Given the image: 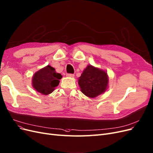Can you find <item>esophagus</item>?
<instances>
[{
	"label": "esophagus",
	"instance_id": "1",
	"mask_svg": "<svg viewBox=\"0 0 153 153\" xmlns=\"http://www.w3.org/2000/svg\"><path fill=\"white\" fill-rule=\"evenodd\" d=\"M66 76H68V77H70V78H73V77H74V75L73 74H71V73H69V74H67L66 75Z\"/></svg>",
	"mask_w": 153,
	"mask_h": 153
}]
</instances>
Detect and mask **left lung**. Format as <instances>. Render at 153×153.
Returning <instances> with one entry per match:
<instances>
[{
  "label": "left lung",
  "instance_id": "obj_1",
  "mask_svg": "<svg viewBox=\"0 0 153 153\" xmlns=\"http://www.w3.org/2000/svg\"><path fill=\"white\" fill-rule=\"evenodd\" d=\"M108 82L106 71L92 65H88L78 78L82 92L91 98L96 97L106 91Z\"/></svg>",
  "mask_w": 153,
  "mask_h": 153
}]
</instances>
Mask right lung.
<instances>
[{"label": "right lung", "mask_w": 153, "mask_h": 153, "mask_svg": "<svg viewBox=\"0 0 153 153\" xmlns=\"http://www.w3.org/2000/svg\"><path fill=\"white\" fill-rule=\"evenodd\" d=\"M62 75L56 73L50 65L36 71L32 78V86L35 90L43 95H48L58 86Z\"/></svg>", "instance_id": "add662e5"}]
</instances>
